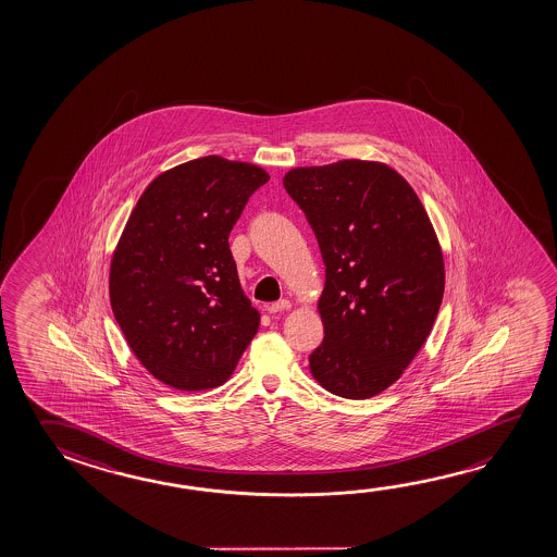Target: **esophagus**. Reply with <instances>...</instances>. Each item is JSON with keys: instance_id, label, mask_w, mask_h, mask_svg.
Listing matches in <instances>:
<instances>
[{"instance_id": "34e87169", "label": "esophagus", "mask_w": 557, "mask_h": 557, "mask_svg": "<svg viewBox=\"0 0 557 557\" xmlns=\"http://www.w3.org/2000/svg\"><path fill=\"white\" fill-rule=\"evenodd\" d=\"M289 309H292V302L287 301V299H283V301L272 302V305L268 307V312H270V314H277V312Z\"/></svg>"}]
</instances>
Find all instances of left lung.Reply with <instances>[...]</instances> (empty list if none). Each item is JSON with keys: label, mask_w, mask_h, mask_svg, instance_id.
<instances>
[{"label": "left lung", "mask_w": 557, "mask_h": 557, "mask_svg": "<svg viewBox=\"0 0 557 557\" xmlns=\"http://www.w3.org/2000/svg\"><path fill=\"white\" fill-rule=\"evenodd\" d=\"M283 186L326 265L324 339L310 373L342 398L376 396L418 356L443 301L445 264L428 211L404 176L376 161L297 166Z\"/></svg>", "instance_id": "obj_1"}]
</instances>
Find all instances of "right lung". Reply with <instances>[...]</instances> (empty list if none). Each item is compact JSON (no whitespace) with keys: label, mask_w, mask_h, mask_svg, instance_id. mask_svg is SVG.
I'll list each match as a JSON object with an SVG mask.
<instances>
[{"label":"right lung","mask_w":557,"mask_h":557,"mask_svg":"<svg viewBox=\"0 0 557 557\" xmlns=\"http://www.w3.org/2000/svg\"><path fill=\"white\" fill-rule=\"evenodd\" d=\"M268 181L256 164L200 157L159 174L129 213L110 305L139 363L171 388L221 386L258 332L228 233Z\"/></svg>","instance_id":"add662e5"}]
</instances>
